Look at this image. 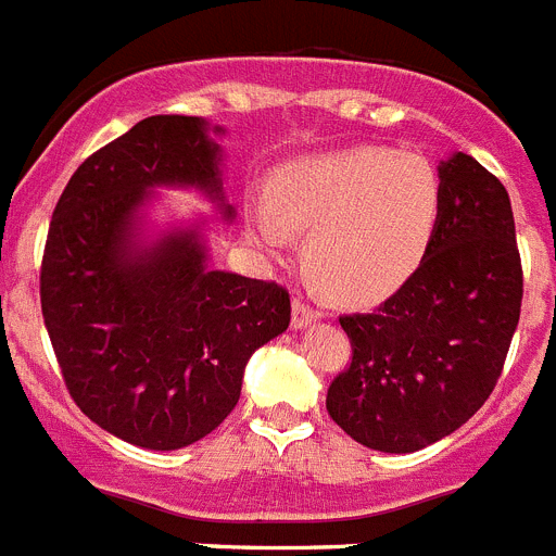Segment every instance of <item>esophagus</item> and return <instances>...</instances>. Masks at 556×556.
Here are the masks:
<instances>
[{
	"label": "esophagus",
	"mask_w": 556,
	"mask_h": 556,
	"mask_svg": "<svg viewBox=\"0 0 556 556\" xmlns=\"http://www.w3.org/2000/svg\"><path fill=\"white\" fill-rule=\"evenodd\" d=\"M319 319H323V314H319L314 305L305 303L303 298H294V303H292V328L294 330L312 328V325L319 323Z\"/></svg>",
	"instance_id": "1"
}]
</instances>
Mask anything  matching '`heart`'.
<instances>
[{
	"label": "heart",
	"instance_id": "heart-1",
	"mask_svg": "<svg viewBox=\"0 0 556 556\" xmlns=\"http://www.w3.org/2000/svg\"><path fill=\"white\" fill-rule=\"evenodd\" d=\"M438 215L441 181L425 156L350 149L289 165L248 203L244 233L262 253H281L294 226H308L305 262L319 281L339 300L375 303L414 275Z\"/></svg>",
	"mask_w": 556,
	"mask_h": 556
}]
</instances>
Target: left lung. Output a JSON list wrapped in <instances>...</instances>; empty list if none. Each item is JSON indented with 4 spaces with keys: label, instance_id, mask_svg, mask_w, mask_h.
<instances>
[{
    "label": "left lung",
    "instance_id": "left-lung-1",
    "mask_svg": "<svg viewBox=\"0 0 556 556\" xmlns=\"http://www.w3.org/2000/svg\"><path fill=\"white\" fill-rule=\"evenodd\" d=\"M441 215L416 273L371 314L341 317L353 364L328 414L353 441L407 455L452 435L491 396L521 317L510 195L475 156L438 162Z\"/></svg>",
    "mask_w": 556,
    "mask_h": 556
}]
</instances>
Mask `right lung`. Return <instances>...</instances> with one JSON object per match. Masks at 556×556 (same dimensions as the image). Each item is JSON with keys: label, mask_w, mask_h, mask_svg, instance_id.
Listing matches in <instances>:
<instances>
[{"label": "right lung", "mask_w": 556, "mask_h": 556, "mask_svg": "<svg viewBox=\"0 0 556 556\" xmlns=\"http://www.w3.org/2000/svg\"><path fill=\"white\" fill-rule=\"evenodd\" d=\"M223 126L154 115L81 162L46 237L40 308L81 414L126 444L170 452L233 410L244 366L289 328L278 283L208 264L206 217L151 226L156 190H195L226 223Z\"/></svg>", "instance_id": "obj_1"}]
</instances>
